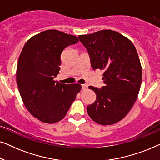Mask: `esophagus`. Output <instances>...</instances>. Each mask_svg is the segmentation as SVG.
Segmentation results:
<instances>
[{
    "label": "esophagus",
    "mask_w": 160,
    "mask_h": 160,
    "mask_svg": "<svg viewBox=\"0 0 160 160\" xmlns=\"http://www.w3.org/2000/svg\"><path fill=\"white\" fill-rule=\"evenodd\" d=\"M87 84H82V89H83V90H85V89H87Z\"/></svg>",
    "instance_id": "esophagus-1"
}]
</instances>
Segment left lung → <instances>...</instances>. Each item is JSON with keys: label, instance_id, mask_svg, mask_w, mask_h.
Wrapping results in <instances>:
<instances>
[{"label": "left lung", "instance_id": "left-lung-1", "mask_svg": "<svg viewBox=\"0 0 160 160\" xmlns=\"http://www.w3.org/2000/svg\"><path fill=\"white\" fill-rule=\"evenodd\" d=\"M78 38L88 52L93 71H104V86L89 87L97 97L87 106V113L100 124L117 123L132 108L141 88L142 68L136 49L128 38L111 30Z\"/></svg>", "mask_w": 160, "mask_h": 160}]
</instances>
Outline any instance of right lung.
<instances>
[{
	"label": "right lung",
	"instance_id": "1",
	"mask_svg": "<svg viewBox=\"0 0 160 160\" xmlns=\"http://www.w3.org/2000/svg\"><path fill=\"white\" fill-rule=\"evenodd\" d=\"M78 38L57 30L36 35L24 46L17 68V83L28 111L45 123H56L65 117L82 86L60 84L58 75L63 49Z\"/></svg>",
	"mask_w": 160,
	"mask_h": 160
}]
</instances>
